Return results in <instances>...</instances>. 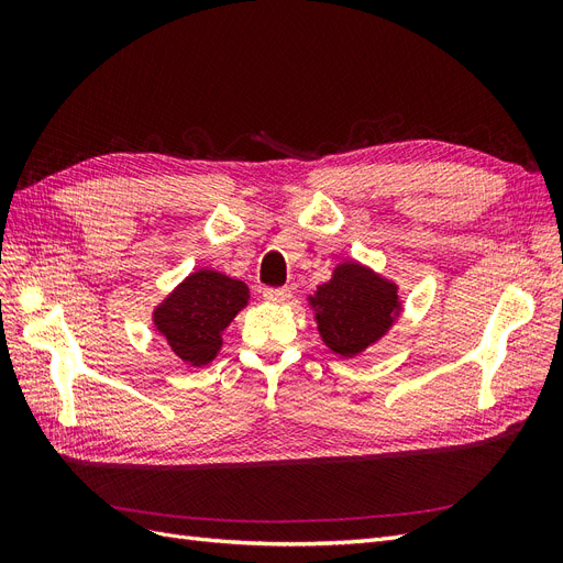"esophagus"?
<instances>
[{"mask_svg":"<svg viewBox=\"0 0 563 563\" xmlns=\"http://www.w3.org/2000/svg\"><path fill=\"white\" fill-rule=\"evenodd\" d=\"M263 296L269 302H286L288 298H291V291H288V288H265Z\"/></svg>","mask_w":563,"mask_h":563,"instance_id":"1","label":"esophagus"}]
</instances>
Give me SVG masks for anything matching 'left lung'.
Masks as SVG:
<instances>
[{
    "label": "left lung",
    "mask_w": 563,
    "mask_h": 563,
    "mask_svg": "<svg viewBox=\"0 0 563 563\" xmlns=\"http://www.w3.org/2000/svg\"><path fill=\"white\" fill-rule=\"evenodd\" d=\"M321 340L340 356H354L380 340L401 305L397 284L360 263H340L333 277L310 296Z\"/></svg>",
    "instance_id": "obj_1"
}]
</instances>
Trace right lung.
Masks as SVG:
<instances>
[{
	"label": "right lung",
	"mask_w": 563,
	"mask_h": 563,
	"mask_svg": "<svg viewBox=\"0 0 563 563\" xmlns=\"http://www.w3.org/2000/svg\"><path fill=\"white\" fill-rule=\"evenodd\" d=\"M249 302V286L216 269H197L155 310V327L183 362L216 360L223 331Z\"/></svg>",
	"instance_id": "obj_1"
}]
</instances>
